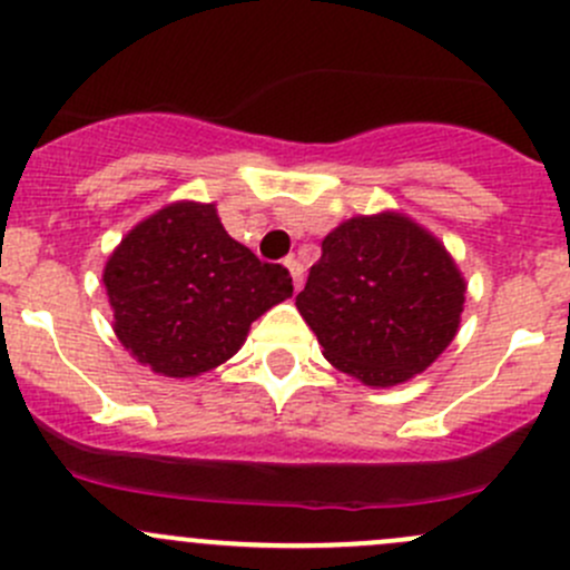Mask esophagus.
<instances>
[{
  "label": "esophagus",
  "mask_w": 570,
  "mask_h": 570,
  "mask_svg": "<svg viewBox=\"0 0 570 570\" xmlns=\"http://www.w3.org/2000/svg\"><path fill=\"white\" fill-rule=\"evenodd\" d=\"M284 264H286V269H289L292 281H295V289H301V286H303V264H301V262H297V258H295V256L284 258Z\"/></svg>",
  "instance_id": "34e87169"
}]
</instances>
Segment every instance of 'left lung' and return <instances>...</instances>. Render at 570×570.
I'll return each instance as SVG.
<instances>
[{
    "label": "left lung",
    "instance_id": "1",
    "mask_svg": "<svg viewBox=\"0 0 570 570\" xmlns=\"http://www.w3.org/2000/svg\"><path fill=\"white\" fill-rule=\"evenodd\" d=\"M463 301L465 281L444 245L411 217L381 212L322 239L295 303L336 370L386 389L450 347Z\"/></svg>",
    "mask_w": 570,
    "mask_h": 570
}]
</instances>
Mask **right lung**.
Listing matches in <instances>:
<instances>
[{
    "label": "right lung",
    "mask_w": 570,
    "mask_h": 570,
    "mask_svg": "<svg viewBox=\"0 0 570 570\" xmlns=\"http://www.w3.org/2000/svg\"><path fill=\"white\" fill-rule=\"evenodd\" d=\"M112 327L140 364L195 377L232 358L250 322L292 297L289 269L228 237L215 204L178 200L137 223L107 258Z\"/></svg>",
    "instance_id": "right-lung-1"
}]
</instances>
